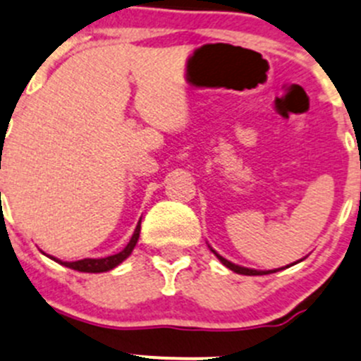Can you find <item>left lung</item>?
Wrapping results in <instances>:
<instances>
[{
	"label": "left lung",
	"instance_id": "left-lung-1",
	"mask_svg": "<svg viewBox=\"0 0 361 361\" xmlns=\"http://www.w3.org/2000/svg\"><path fill=\"white\" fill-rule=\"evenodd\" d=\"M212 251H214V249H212ZM214 255H216L217 258H219V262L223 263L224 267H228V269L233 270V272L242 274V276H267V274H274V272H279V270H283V269H276V270H252V269H245V267H238V265H235V263L228 262V259H224L223 256L217 255L216 251H214Z\"/></svg>",
	"mask_w": 361,
	"mask_h": 361
}]
</instances>
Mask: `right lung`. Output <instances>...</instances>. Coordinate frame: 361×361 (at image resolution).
Returning <instances> with one entry per match:
<instances>
[{
    "label": "right lung",
    "instance_id": "add662e5",
    "mask_svg": "<svg viewBox=\"0 0 361 361\" xmlns=\"http://www.w3.org/2000/svg\"><path fill=\"white\" fill-rule=\"evenodd\" d=\"M138 237H140V221H138L137 228H135V233H133V237H131V240L128 242L126 247H124L121 252H117V255L106 256V258H85V259H78V262H59V259L52 258V256L51 258L54 259V262L61 263V265L68 267V269L78 270V272H87V274L109 272V270L116 269L119 263H123L124 259H126L128 256L133 252L135 245H137V242H138Z\"/></svg>",
    "mask_w": 361,
    "mask_h": 361
}]
</instances>
